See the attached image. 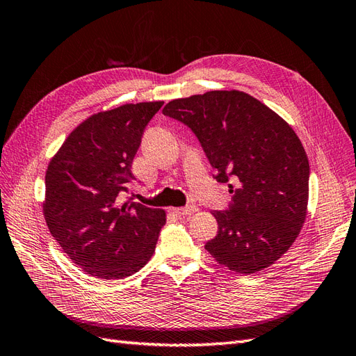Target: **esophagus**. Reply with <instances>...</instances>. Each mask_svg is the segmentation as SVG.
Here are the masks:
<instances>
[{"label": "esophagus", "instance_id": "obj_1", "mask_svg": "<svg viewBox=\"0 0 356 356\" xmlns=\"http://www.w3.org/2000/svg\"><path fill=\"white\" fill-rule=\"evenodd\" d=\"M198 209L195 206H186V207H179V209H172V211L176 213L179 216H188L192 215V213H195Z\"/></svg>", "mask_w": 356, "mask_h": 356}]
</instances>
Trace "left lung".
I'll list each match as a JSON object with an SVG mask.
<instances>
[{
    "label": "left lung",
    "instance_id": "obj_1",
    "mask_svg": "<svg viewBox=\"0 0 356 356\" xmlns=\"http://www.w3.org/2000/svg\"><path fill=\"white\" fill-rule=\"evenodd\" d=\"M191 128L215 179L228 185V210H215L218 234L206 250L238 274L270 267L298 237L307 215L309 159L293 129L240 90L172 99L162 110Z\"/></svg>",
    "mask_w": 356,
    "mask_h": 356
}]
</instances>
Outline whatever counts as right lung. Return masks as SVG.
<instances>
[{
	"label": "right lung",
	"instance_id": "obj_1",
	"mask_svg": "<svg viewBox=\"0 0 356 356\" xmlns=\"http://www.w3.org/2000/svg\"><path fill=\"white\" fill-rule=\"evenodd\" d=\"M162 101L99 111L71 133L46 171L50 234L90 276L122 279L154 255L165 211L120 201L133 159Z\"/></svg>",
	"mask_w": 356,
	"mask_h": 356
}]
</instances>
